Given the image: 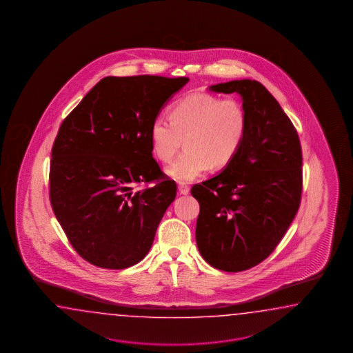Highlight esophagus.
<instances>
[{"label":"esophagus","instance_id":"1","mask_svg":"<svg viewBox=\"0 0 353 353\" xmlns=\"http://www.w3.org/2000/svg\"><path fill=\"white\" fill-rule=\"evenodd\" d=\"M179 192H180V195H188L190 188L186 183H179Z\"/></svg>","mask_w":353,"mask_h":353}]
</instances>
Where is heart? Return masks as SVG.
Masks as SVG:
<instances>
[{
  "mask_svg": "<svg viewBox=\"0 0 353 353\" xmlns=\"http://www.w3.org/2000/svg\"><path fill=\"white\" fill-rule=\"evenodd\" d=\"M248 119L242 102L208 94H188L176 102L167 119L156 118L149 129L153 154L170 162L185 141L186 149L168 176L182 182L195 180L212 165H229L243 145Z\"/></svg>",
  "mask_w": 353,
  "mask_h": 353,
  "instance_id": "obj_1",
  "label": "heart"
}]
</instances>
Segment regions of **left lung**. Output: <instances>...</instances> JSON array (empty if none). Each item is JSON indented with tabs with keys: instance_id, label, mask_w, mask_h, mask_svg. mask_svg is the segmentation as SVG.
Returning <instances> with one entry per match:
<instances>
[{
	"instance_id": "obj_1",
	"label": "left lung",
	"mask_w": 353,
	"mask_h": 353,
	"mask_svg": "<svg viewBox=\"0 0 353 353\" xmlns=\"http://www.w3.org/2000/svg\"><path fill=\"white\" fill-rule=\"evenodd\" d=\"M209 90L239 94L248 126L234 159L191 188L200 204L196 243L210 266L239 272L274 252L298 212L301 145L290 119L262 83L236 79Z\"/></svg>"
}]
</instances>
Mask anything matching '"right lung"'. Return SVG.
<instances>
[{
    "label": "right lung",
    "mask_w": 353,
    "mask_h": 353,
    "mask_svg": "<svg viewBox=\"0 0 353 353\" xmlns=\"http://www.w3.org/2000/svg\"><path fill=\"white\" fill-rule=\"evenodd\" d=\"M188 82L109 76L63 120L52 149L50 204L72 247L94 266L126 268L150 250L177 188L152 156L149 129Z\"/></svg>",
    "instance_id": "1"
}]
</instances>
